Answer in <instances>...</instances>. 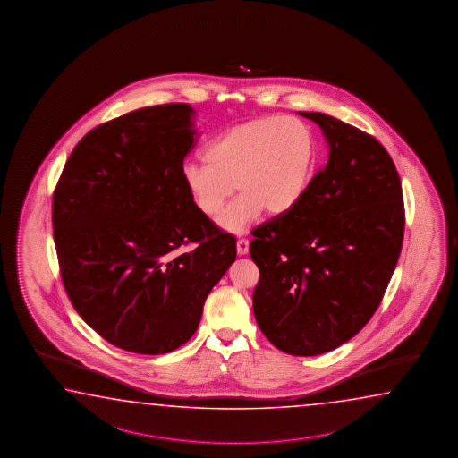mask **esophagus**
Instances as JSON below:
<instances>
[{"instance_id": "34e87169", "label": "esophagus", "mask_w": 458, "mask_h": 458, "mask_svg": "<svg viewBox=\"0 0 458 458\" xmlns=\"http://www.w3.org/2000/svg\"><path fill=\"white\" fill-rule=\"evenodd\" d=\"M249 245H250V243H249L247 239H239V241H237V253H239V255H247V253H249Z\"/></svg>"}]
</instances>
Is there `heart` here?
<instances>
[{"label": "heart", "mask_w": 458, "mask_h": 458, "mask_svg": "<svg viewBox=\"0 0 458 458\" xmlns=\"http://www.w3.org/2000/svg\"><path fill=\"white\" fill-rule=\"evenodd\" d=\"M317 138L296 117L253 118L233 126L203 149V162L182 167V182L198 209L215 217L233 191L241 197L219 217L233 233L263 213L284 215L302 199L314 175Z\"/></svg>", "instance_id": "heart-1"}]
</instances>
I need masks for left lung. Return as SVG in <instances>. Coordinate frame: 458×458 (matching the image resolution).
Segmentation results:
<instances>
[{
  "mask_svg": "<svg viewBox=\"0 0 458 458\" xmlns=\"http://www.w3.org/2000/svg\"><path fill=\"white\" fill-rule=\"evenodd\" d=\"M328 162L296 207L251 231L260 269L253 314L263 335L293 356H317L370 320L402 251V182L374 136L320 112Z\"/></svg>",
  "mask_w": 458,
  "mask_h": 458,
  "instance_id": "1",
  "label": "left lung"
}]
</instances>
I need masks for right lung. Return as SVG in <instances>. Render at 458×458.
Instances as JSON below:
<instances>
[{
	"label": "right lung",
	"mask_w": 458,
	"mask_h": 458,
	"mask_svg": "<svg viewBox=\"0 0 458 458\" xmlns=\"http://www.w3.org/2000/svg\"><path fill=\"white\" fill-rule=\"evenodd\" d=\"M189 104L138 108L90 130L52 203L66 294L120 350L164 354L197 332L208 294L235 260V237L182 182L197 143Z\"/></svg>",
	"instance_id": "add662e5"
}]
</instances>
